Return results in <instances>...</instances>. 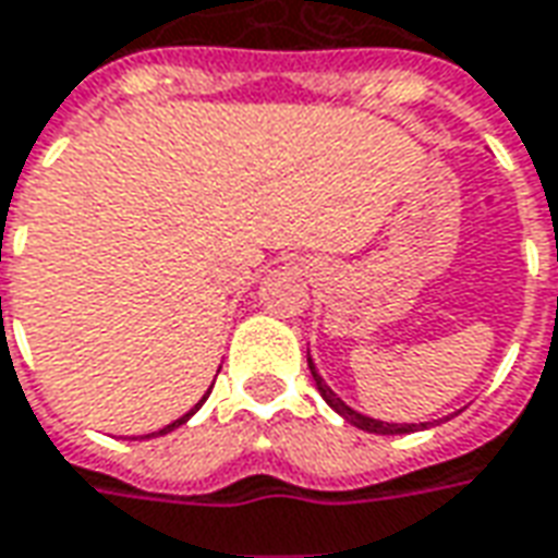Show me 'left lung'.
I'll list each match as a JSON object with an SVG mask.
<instances>
[{
    "mask_svg": "<svg viewBox=\"0 0 558 558\" xmlns=\"http://www.w3.org/2000/svg\"><path fill=\"white\" fill-rule=\"evenodd\" d=\"M308 369L311 375H314V381H317V390H320V397L327 400L329 407L336 409L339 415H342L344 422H351L354 427H360V430H369V434H381V437H393V434H415V430H424V427H430L434 422H422V424H388V422H378V418H369V415H360L357 409H351L348 403H344L342 397H336L332 393V388H329L327 381L317 375V369H314V363H311L308 357Z\"/></svg>",
    "mask_w": 558,
    "mask_h": 558,
    "instance_id": "left-lung-1",
    "label": "left lung"
}]
</instances>
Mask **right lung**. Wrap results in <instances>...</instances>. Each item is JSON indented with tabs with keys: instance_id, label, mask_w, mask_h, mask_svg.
<instances>
[{
	"instance_id": "add662e5",
	"label": "right lung",
	"mask_w": 558,
	"mask_h": 558,
	"mask_svg": "<svg viewBox=\"0 0 558 558\" xmlns=\"http://www.w3.org/2000/svg\"><path fill=\"white\" fill-rule=\"evenodd\" d=\"M207 393H210V390H207ZM207 393H204V397H201L198 403H195V409H192V412H185L183 418H177V422H173V424H168V427H161V430H155V434H146V437H140V439L161 437V434H170V430H173V427H180V424H185V422H189V418H192V415H195V412H198V409L204 407V400H207Z\"/></svg>"
}]
</instances>
